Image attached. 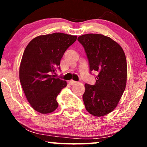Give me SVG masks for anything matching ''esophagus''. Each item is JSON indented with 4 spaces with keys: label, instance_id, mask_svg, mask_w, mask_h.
<instances>
[{
    "label": "esophagus",
    "instance_id": "esophagus-1",
    "mask_svg": "<svg viewBox=\"0 0 147 147\" xmlns=\"http://www.w3.org/2000/svg\"><path fill=\"white\" fill-rule=\"evenodd\" d=\"M69 84H70V85L73 86V85H75V84H77V82L74 81V80H70V81H69Z\"/></svg>",
    "mask_w": 147,
    "mask_h": 147
}]
</instances>
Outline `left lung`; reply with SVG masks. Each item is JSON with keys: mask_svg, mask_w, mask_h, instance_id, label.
Listing matches in <instances>:
<instances>
[{"mask_svg": "<svg viewBox=\"0 0 147 147\" xmlns=\"http://www.w3.org/2000/svg\"><path fill=\"white\" fill-rule=\"evenodd\" d=\"M85 49L90 71H96L94 85L85 84L83 100L86 109L100 117L113 111L125 90L127 63L119 44L101 34H86L78 38Z\"/></svg>", "mask_w": 147, "mask_h": 147, "instance_id": "obj_1", "label": "left lung"}]
</instances>
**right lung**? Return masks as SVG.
<instances>
[{"instance_id":"add662e5","label":"right lung","mask_w":147,"mask_h":147,"mask_svg":"<svg viewBox=\"0 0 147 147\" xmlns=\"http://www.w3.org/2000/svg\"><path fill=\"white\" fill-rule=\"evenodd\" d=\"M77 36L61 33L40 35L26 47L19 68V79L26 98L34 110L49 114L58 107L56 98L67 83L55 78L64 53Z\"/></svg>"}]
</instances>
